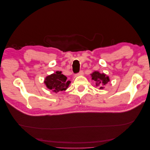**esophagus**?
<instances>
[{
  "label": "esophagus",
  "mask_w": 150,
  "mask_h": 150,
  "mask_svg": "<svg viewBox=\"0 0 150 150\" xmlns=\"http://www.w3.org/2000/svg\"><path fill=\"white\" fill-rule=\"evenodd\" d=\"M83 71H80L79 73H78L76 75L78 76V75H83Z\"/></svg>",
  "instance_id": "obj_1"
}]
</instances>
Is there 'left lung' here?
I'll use <instances>...</instances> for the list:
<instances>
[{
	"mask_svg": "<svg viewBox=\"0 0 150 150\" xmlns=\"http://www.w3.org/2000/svg\"><path fill=\"white\" fill-rule=\"evenodd\" d=\"M92 79L94 81H96V86H101V87L99 89H103V87H102V85H105L107 84L109 81H110V79L109 77L107 76L106 74L104 73L101 74L98 71H94L93 73L91 74Z\"/></svg>",
	"mask_w": 150,
	"mask_h": 150,
	"instance_id": "1",
	"label": "left lung"
}]
</instances>
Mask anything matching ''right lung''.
Wrapping results in <instances>:
<instances>
[{"instance_id": "right-lung-1", "label": "right lung", "mask_w": 150, "mask_h": 150, "mask_svg": "<svg viewBox=\"0 0 150 150\" xmlns=\"http://www.w3.org/2000/svg\"><path fill=\"white\" fill-rule=\"evenodd\" d=\"M70 83L71 81H67L66 76L63 75L61 71H56V73L47 76L44 81L47 88L55 93L66 90Z\"/></svg>"}]
</instances>
